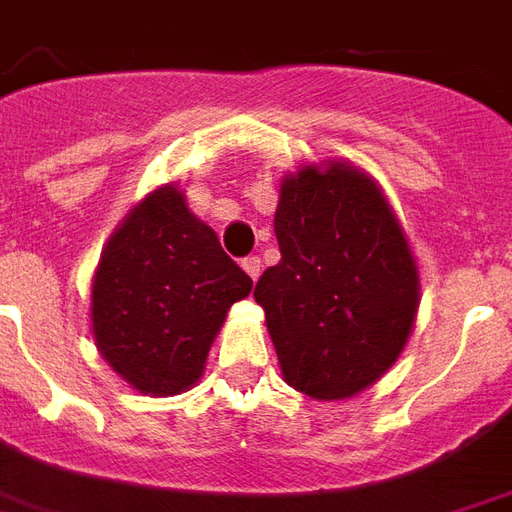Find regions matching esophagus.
I'll return each instance as SVG.
<instances>
[{
  "instance_id": "34e87169",
  "label": "esophagus",
  "mask_w": 512,
  "mask_h": 512,
  "mask_svg": "<svg viewBox=\"0 0 512 512\" xmlns=\"http://www.w3.org/2000/svg\"><path fill=\"white\" fill-rule=\"evenodd\" d=\"M242 270L248 272V278L259 280L261 275V259L259 256H248V259H242Z\"/></svg>"
}]
</instances>
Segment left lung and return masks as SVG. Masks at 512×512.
<instances>
[{
  "mask_svg": "<svg viewBox=\"0 0 512 512\" xmlns=\"http://www.w3.org/2000/svg\"><path fill=\"white\" fill-rule=\"evenodd\" d=\"M280 261L253 297L288 386L351 399L386 375L416 326V256L378 180L351 161L305 164L280 180Z\"/></svg>",
  "mask_w": 512,
  "mask_h": 512,
  "instance_id": "8db88e82",
  "label": "left lung"
}]
</instances>
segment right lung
<instances>
[{"label": "right lung", "instance_id": "right-lung-1", "mask_svg": "<svg viewBox=\"0 0 512 512\" xmlns=\"http://www.w3.org/2000/svg\"><path fill=\"white\" fill-rule=\"evenodd\" d=\"M253 280L188 210L175 183L129 210L91 280V334L99 356L140 394L197 386L207 353Z\"/></svg>", "mask_w": 512, "mask_h": 512}]
</instances>
